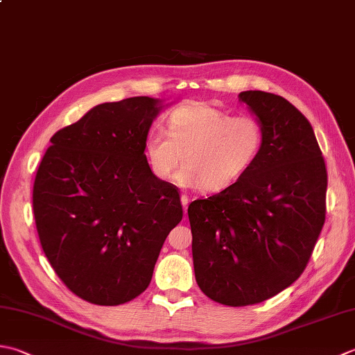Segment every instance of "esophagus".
<instances>
[{"label":"esophagus","instance_id":"esophagus-1","mask_svg":"<svg viewBox=\"0 0 355 355\" xmlns=\"http://www.w3.org/2000/svg\"><path fill=\"white\" fill-rule=\"evenodd\" d=\"M182 205H183L184 214H187V206H189V197H187V196H182Z\"/></svg>","mask_w":355,"mask_h":355}]
</instances>
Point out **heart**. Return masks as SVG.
<instances>
[{
    "mask_svg": "<svg viewBox=\"0 0 355 355\" xmlns=\"http://www.w3.org/2000/svg\"><path fill=\"white\" fill-rule=\"evenodd\" d=\"M265 130L251 115H234L207 103L177 107L168 130L152 129L146 135L144 155L152 173L171 180L183 158L178 183L218 192L234 184L259 158Z\"/></svg>",
    "mask_w": 355,
    "mask_h": 355,
    "instance_id": "1",
    "label": "heart"
}]
</instances>
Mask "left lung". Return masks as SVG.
<instances>
[{"instance_id":"obj_1","label":"left lung","mask_w":355,"mask_h":355,"mask_svg":"<svg viewBox=\"0 0 355 355\" xmlns=\"http://www.w3.org/2000/svg\"><path fill=\"white\" fill-rule=\"evenodd\" d=\"M265 143L234 184L187 207L196 280L211 300L248 306L303 274L326 218L328 172L311 123L280 95L246 90Z\"/></svg>"}]
</instances>
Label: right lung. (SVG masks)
I'll return each mask as SVG.
<instances>
[{
	"instance_id": "1",
	"label": "right lung",
	"mask_w": 355,
	"mask_h": 355,
	"mask_svg": "<svg viewBox=\"0 0 355 355\" xmlns=\"http://www.w3.org/2000/svg\"><path fill=\"white\" fill-rule=\"evenodd\" d=\"M158 100L98 104L60 129L33 183L41 248L60 280L89 303L116 306L149 286L183 218L178 187L157 178L144 140Z\"/></svg>"
}]
</instances>
